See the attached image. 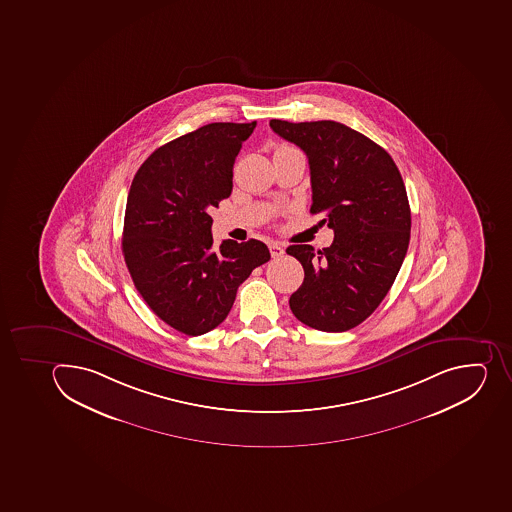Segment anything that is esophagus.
<instances>
[{"label": "esophagus", "instance_id": "obj_1", "mask_svg": "<svg viewBox=\"0 0 512 512\" xmlns=\"http://www.w3.org/2000/svg\"><path fill=\"white\" fill-rule=\"evenodd\" d=\"M269 251H271L272 258H280L284 254V248L279 243H271L269 245Z\"/></svg>", "mask_w": 512, "mask_h": 512}]
</instances>
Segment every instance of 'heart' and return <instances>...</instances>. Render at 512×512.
I'll list each match as a JSON object with an SVG mask.
<instances>
[{
    "instance_id": "1",
    "label": "heart",
    "mask_w": 512,
    "mask_h": 512,
    "mask_svg": "<svg viewBox=\"0 0 512 512\" xmlns=\"http://www.w3.org/2000/svg\"><path fill=\"white\" fill-rule=\"evenodd\" d=\"M282 148H289V147H282ZM282 148H279V150H282Z\"/></svg>"
}]
</instances>
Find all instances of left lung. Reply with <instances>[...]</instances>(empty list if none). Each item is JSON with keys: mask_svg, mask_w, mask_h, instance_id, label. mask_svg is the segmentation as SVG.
<instances>
[{"mask_svg": "<svg viewBox=\"0 0 512 512\" xmlns=\"http://www.w3.org/2000/svg\"><path fill=\"white\" fill-rule=\"evenodd\" d=\"M271 129L307 153L310 212L333 228V245H292L305 279L290 297L303 325L341 333L360 325L395 282L409 245L411 210L392 156L370 138L334 120L287 122Z\"/></svg>", "mask_w": 512, "mask_h": 512, "instance_id": "8db88e82", "label": "left lung"}]
</instances>
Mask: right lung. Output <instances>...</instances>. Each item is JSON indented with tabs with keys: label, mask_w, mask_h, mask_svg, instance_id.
I'll list each match as a JSON object with an SVG mask.
<instances>
[{
	"label": "right lung",
	"mask_w": 512,
	"mask_h": 512,
	"mask_svg": "<svg viewBox=\"0 0 512 512\" xmlns=\"http://www.w3.org/2000/svg\"><path fill=\"white\" fill-rule=\"evenodd\" d=\"M256 122H214L166 143L138 168L125 207L122 253L135 287L166 325L187 336L217 328L263 241L214 248L210 210L232 194L233 165Z\"/></svg>",
	"instance_id": "1"
}]
</instances>
